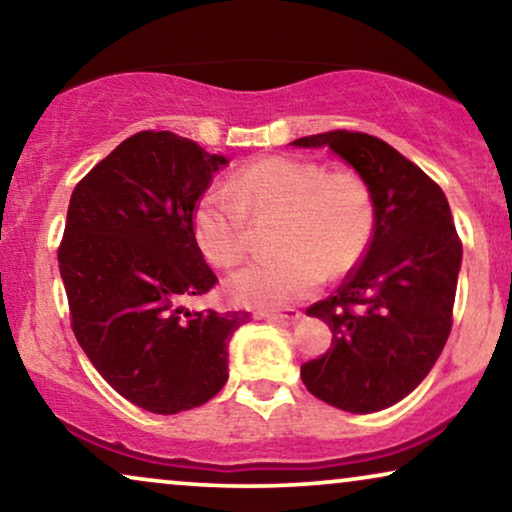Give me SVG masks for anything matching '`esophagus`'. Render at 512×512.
Returning <instances> with one entry per match:
<instances>
[{
	"mask_svg": "<svg viewBox=\"0 0 512 512\" xmlns=\"http://www.w3.org/2000/svg\"><path fill=\"white\" fill-rule=\"evenodd\" d=\"M258 317L268 321H279V324H296L303 317V312L298 310H284V312H258Z\"/></svg>",
	"mask_w": 512,
	"mask_h": 512,
	"instance_id": "obj_1",
	"label": "esophagus"
}]
</instances>
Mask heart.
Wrapping results in <instances>:
<instances>
[{
  "label": "heart",
  "mask_w": 512,
  "mask_h": 512,
  "mask_svg": "<svg viewBox=\"0 0 512 512\" xmlns=\"http://www.w3.org/2000/svg\"><path fill=\"white\" fill-rule=\"evenodd\" d=\"M279 216L275 256L258 258L228 279V296L249 307H284L317 291L359 263L375 228L373 191L352 170L272 156L242 167L228 186L198 198L193 233L209 261L240 263L251 244V219Z\"/></svg>",
  "instance_id": "obj_1"
}]
</instances>
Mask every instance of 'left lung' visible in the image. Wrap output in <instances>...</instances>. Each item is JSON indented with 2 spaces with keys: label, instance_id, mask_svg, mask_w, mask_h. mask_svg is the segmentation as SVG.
Segmentation results:
<instances>
[{
  "label": "left lung",
  "instance_id": "1",
  "mask_svg": "<svg viewBox=\"0 0 512 512\" xmlns=\"http://www.w3.org/2000/svg\"><path fill=\"white\" fill-rule=\"evenodd\" d=\"M293 146H328L366 179L375 228L340 289L307 307L333 331L331 347L300 366L310 394L354 415L389 408L429 375L452 328L461 240L436 181L366 132L331 130Z\"/></svg>",
  "mask_w": 512,
  "mask_h": 512
}]
</instances>
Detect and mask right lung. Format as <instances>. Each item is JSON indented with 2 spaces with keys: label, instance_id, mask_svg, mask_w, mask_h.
I'll return each instance as SVG.
<instances>
[{
  "label": "right lung",
  "instance_id": "add662e5",
  "mask_svg": "<svg viewBox=\"0 0 512 512\" xmlns=\"http://www.w3.org/2000/svg\"><path fill=\"white\" fill-rule=\"evenodd\" d=\"M228 165L174 132L144 130L76 184L58 247L72 331L123 398L156 415L198 408L228 380L249 312H188L219 282L193 233L198 198Z\"/></svg>",
  "mask_w": 512,
  "mask_h": 512
}]
</instances>
